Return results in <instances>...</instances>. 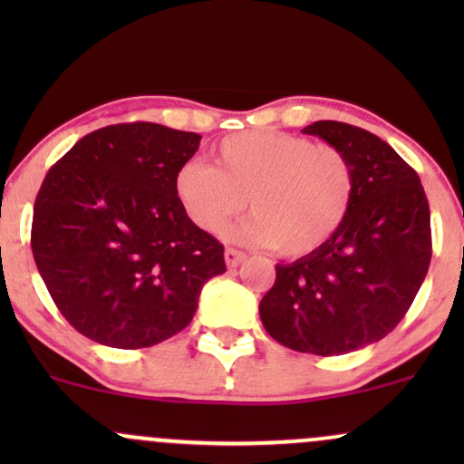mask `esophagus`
<instances>
[{
  "mask_svg": "<svg viewBox=\"0 0 464 464\" xmlns=\"http://www.w3.org/2000/svg\"><path fill=\"white\" fill-rule=\"evenodd\" d=\"M244 259H246V255H244L242 250H236V248H227L225 250V262H227L228 268H237V266L242 264Z\"/></svg>",
  "mask_w": 464,
  "mask_h": 464,
  "instance_id": "esophagus-1",
  "label": "esophagus"
}]
</instances>
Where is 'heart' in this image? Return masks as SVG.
Here are the masks:
<instances>
[{
	"mask_svg": "<svg viewBox=\"0 0 464 464\" xmlns=\"http://www.w3.org/2000/svg\"><path fill=\"white\" fill-rule=\"evenodd\" d=\"M214 154L216 165L189 159L174 174V194L202 231H220L248 198L253 216L227 228V239L305 257L347 220L355 180L338 148L290 132L250 130L225 137Z\"/></svg>",
	"mask_w": 464,
	"mask_h": 464,
	"instance_id": "b5f03b06",
	"label": "heart"
}]
</instances>
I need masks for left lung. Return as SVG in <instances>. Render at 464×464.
Masks as SVG:
<instances>
[{
    "label": "left lung",
    "mask_w": 464,
    "mask_h": 464,
    "mask_svg": "<svg viewBox=\"0 0 464 464\" xmlns=\"http://www.w3.org/2000/svg\"><path fill=\"white\" fill-rule=\"evenodd\" d=\"M303 132L349 159L353 202L323 248L275 266L259 316L287 349L343 355L384 338L412 305L432 259L430 205L419 174L372 132L332 120Z\"/></svg>",
    "instance_id": "obj_1"
}]
</instances>
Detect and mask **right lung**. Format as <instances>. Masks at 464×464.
Listing matches in <instances>:
<instances>
[{
  "label": "right lung",
  "instance_id": "obj_1",
  "mask_svg": "<svg viewBox=\"0 0 464 464\" xmlns=\"http://www.w3.org/2000/svg\"><path fill=\"white\" fill-rule=\"evenodd\" d=\"M200 135L150 121L84 135L34 200L32 255L76 332L143 349L185 329L225 246L185 216L174 174Z\"/></svg>",
  "mask_w": 464,
  "mask_h": 464
}]
</instances>
